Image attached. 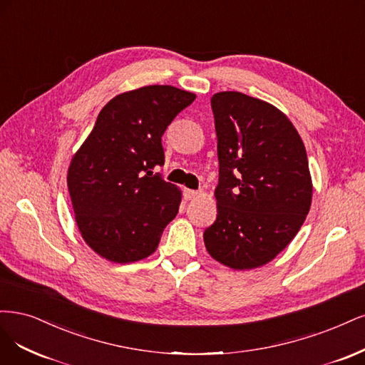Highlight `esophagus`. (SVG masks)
Here are the masks:
<instances>
[{
	"label": "esophagus",
	"instance_id": "1",
	"mask_svg": "<svg viewBox=\"0 0 365 365\" xmlns=\"http://www.w3.org/2000/svg\"><path fill=\"white\" fill-rule=\"evenodd\" d=\"M200 195L198 191H194V190H185V198L186 200H192V198H197Z\"/></svg>",
	"mask_w": 365,
	"mask_h": 365
}]
</instances>
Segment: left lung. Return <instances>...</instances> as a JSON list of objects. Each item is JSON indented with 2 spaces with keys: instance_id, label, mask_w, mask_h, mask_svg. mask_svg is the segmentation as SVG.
<instances>
[{
  "instance_id": "1",
  "label": "left lung",
  "mask_w": 365,
  "mask_h": 365,
  "mask_svg": "<svg viewBox=\"0 0 365 365\" xmlns=\"http://www.w3.org/2000/svg\"><path fill=\"white\" fill-rule=\"evenodd\" d=\"M218 138L217 220L203 240L220 264L262 267L296 237L312 202L307 150L288 116L241 92L210 100Z\"/></svg>"
}]
</instances>
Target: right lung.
I'll list each match as a JSON object with an SVG mask.
<instances>
[{"label":"right lung","mask_w":365,"mask_h":365,"mask_svg":"<svg viewBox=\"0 0 365 365\" xmlns=\"http://www.w3.org/2000/svg\"><path fill=\"white\" fill-rule=\"evenodd\" d=\"M195 93L151 85L112 98L68 168L81 238L104 259L136 262L155 253L179 212L182 191L153 174L163 165L162 135Z\"/></svg>","instance_id":"1"}]
</instances>
